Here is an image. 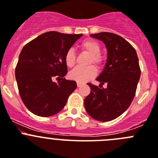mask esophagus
<instances>
[{
  "label": "esophagus",
  "instance_id": "esophagus-1",
  "mask_svg": "<svg viewBox=\"0 0 158 158\" xmlns=\"http://www.w3.org/2000/svg\"><path fill=\"white\" fill-rule=\"evenodd\" d=\"M82 85V83H80V82H77V86L78 87H79V86H81Z\"/></svg>",
  "mask_w": 158,
  "mask_h": 158
}]
</instances>
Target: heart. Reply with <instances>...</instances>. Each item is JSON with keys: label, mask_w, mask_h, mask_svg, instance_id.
Returning a JSON list of instances; mask_svg holds the SVG:
<instances>
[{"label": "heart", "mask_w": 158, "mask_h": 158, "mask_svg": "<svg viewBox=\"0 0 158 158\" xmlns=\"http://www.w3.org/2000/svg\"><path fill=\"white\" fill-rule=\"evenodd\" d=\"M79 48L82 52L89 55L88 57L87 64H95L98 68H102L104 64V56L100 52L101 45L94 39H86L79 44ZM65 64L69 68H72L76 63V54L72 49L66 51L64 55ZM96 67L89 65L86 68L77 67L69 73V77L77 82H86L93 79L97 75Z\"/></svg>", "instance_id": "b5f03b06"}]
</instances>
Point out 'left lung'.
Wrapping results in <instances>:
<instances>
[{
	"instance_id": "left-lung-1",
	"label": "left lung",
	"mask_w": 158,
	"mask_h": 158,
	"mask_svg": "<svg viewBox=\"0 0 158 158\" xmlns=\"http://www.w3.org/2000/svg\"><path fill=\"white\" fill-rule=\"evenodd\" d=\"M90 36L106 44L108 58L97 79L101 88L87 83L90 93L85 98L84 106L95 120L110 121L123 114L134 99L141 76L139 58L135 48L120 35L102 32ZM105 83L107 84L106 89L101 88Z\"/></svg>"
}]
</instances>
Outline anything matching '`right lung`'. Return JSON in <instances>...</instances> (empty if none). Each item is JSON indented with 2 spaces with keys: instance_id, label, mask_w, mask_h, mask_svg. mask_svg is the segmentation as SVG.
I'll return each instance as SVG.
<instances>
[{
  "instance_id": "1",
  "label": "right lung",
  "mask_w": 158,
  "mask_h": 158,
  "mask_svg": "<svg viewBox=\"0 0 158 158\" xmlns=\"http://www.w3.org/2000/svg\"><path fill=\"white\" fill-rule=\"evenodd\" d=\"M82 35L49 31L23 46L15 79L19 96L32 113L47 117L59 113L76 89V81L64 78L68 72L64 55Z\"/></svg>"
}]
</instances>
